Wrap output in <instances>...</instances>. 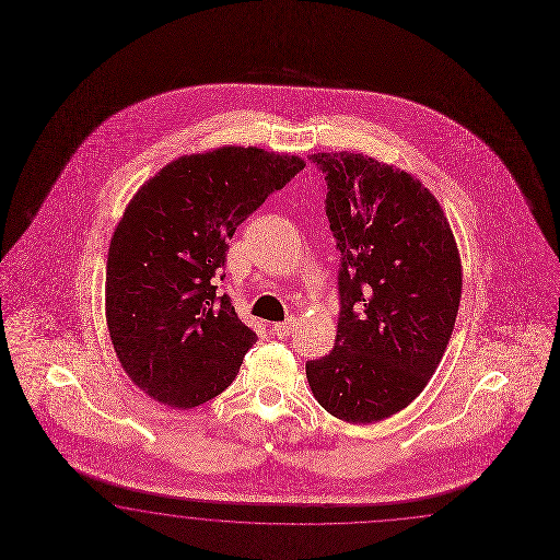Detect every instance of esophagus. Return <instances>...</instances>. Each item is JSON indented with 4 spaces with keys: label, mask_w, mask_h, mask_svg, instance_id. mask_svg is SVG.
I'll list each match as a JSON object with an SVG mask.
<instances>
[{
    "label": "esophagus",
    "mask_w": 560,
    "mask_h": 560,
    "mask_svg": "<svg viewBox=\"0 0 560 560\" xmlns=\"http://www.w3.org/2000/svg\"><path fill=\"white\" fill-rule=\"evenodd\" d=\"M293 326H295V319L289 318L285 322H279V324H272L271 332L272 336H277V338H285L293 330Z\"/></svg>",
    "instance_id": "34e87169"
}]
</instances>
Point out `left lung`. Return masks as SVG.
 I'll list each match as a JSON object with an SVG mask.
<instances>
[{"instance_id": "left-lung-1", "label": "left lung", "mask_w": 560, "mask_h": 560, "mask_svg": "<svg viewBox=\"0 0 560 560\" xmlns=\"http://www.w3.org/2000/svg\"><path fill=\"white\" fill-rule=\"evenodd\" d=\"M328 185L340 250L334 348L305 363L319 406L371 423L409 406L434 375L458 314L463 271L436 197L406 171L354 152L310 154Z\"/></svg>"}]
</instances>
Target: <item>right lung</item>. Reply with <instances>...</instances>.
I'll use <instances>...</instances> for the list:
<instances>
[{"label": "right lung", "instance_id": "1", "mask_svg": "<svg viewBox=\"0 0 560 560\" xmlns=\"http://www.w3.org/2000/svg\"><path fill=\"white\" fill-rule=\"evenodd\" d=\"M305 163L257 147L185 154L128 203L109 242L106 319L124 371L152 399L191 409L238 375L257 334L224 281L228 241Z\"/></svg>", "mask_w": 560, "mask_h": 560}]
</instances>
